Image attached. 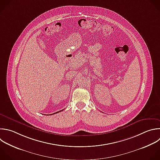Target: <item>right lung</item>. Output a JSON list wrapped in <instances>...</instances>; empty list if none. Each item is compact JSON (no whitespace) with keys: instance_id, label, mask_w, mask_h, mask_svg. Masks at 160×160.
I'll list each match as a JSON object with an SVG mask.
<instances>
[{"instance_id":"right-lung-1","label":"right lung","mask_w":160,"mask_h":160,"mask_svg":"<svg viewBox=\"0 0 160 160\" xmlns=\"http://www.w3.org/2000/svg\"><path fill=\"white\" fill-rule=\"evenodd\" d=\"M63 110H62V111H58V112H55V113H54V114H51V115H52V114H57V113H58V112H61V111H62ZM51 115V114H50Z\"/></svg>"}]
</instances>
